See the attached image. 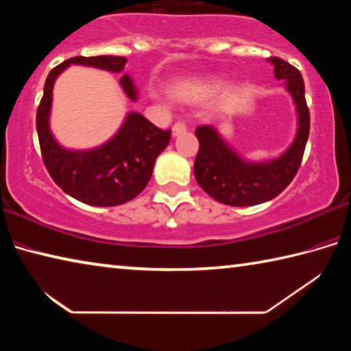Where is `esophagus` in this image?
<instances>
[{
  "label": "esophagus",
  "instance_id": "obj_1",
  "mask_svg": "<svg viewBox=\"0 0 351 351\" xmlns=\"http://www.w3.org/2000/svg\"><path fill=\"white\" fill-rule=\"evenodd\" d=\"M184 132H186V123H184V122H176L175 125L171 127V134H173V136H178V134H181Z\"/></svg>",
  "mask_w": 351,
  "mask_h": 351
}]
</instances>
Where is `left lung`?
Masks as SVG:
<instances>
[{"label":"left lung","mask_w":351,"mask_h":351,"mask_svg":"<svg viewBox=\"0 0 351 351\" xmlns=\"http://www.w3.org/2000/svg\"><path fill=\"white\" fill-rule=\"evenodd\" d=\"M276 79L285 82V88L294 100L297 111V133L293 144L282 156L271 161L251 162L241 158L217 128L199 125L195 134L199 150L193 164L195 180L199 187L218 203L243 207L266 203L282 193L294 180L304 158L310 134V111L305 100V85L300 71L278 57H269Z\"/></svg>","instance_id":"8db88e82"}]
</instances>
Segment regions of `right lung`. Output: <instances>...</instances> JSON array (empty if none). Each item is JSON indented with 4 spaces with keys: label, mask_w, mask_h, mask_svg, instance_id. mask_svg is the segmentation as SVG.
Masks as SVG:
<instances>
[{
    "label": "right lung",
    "mask_w": 351,
    "mask_h": 351,
    "mask_svg": "<svg viewBox=\"0 0 351 351\" xmlns=\"http://www.w3.org/2000/svg\"><path fill=\"white\" fill-rule=\"evenodd\" d=\"M125 63V57L116 56L69 58L47 75L37 110V133L47 171L64 193L90 206H119L138 197L150 181L154 161L169 145L170 130L164 132L139 112H128L122 127L105 144L90 150H69L58 144L49 127L52 88L71 64L122 73ZM121 85L128 99H138L128 74L121 77Z\"/></svg>",
    "instance_id": "1"
}]
</instances>
